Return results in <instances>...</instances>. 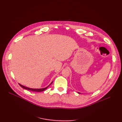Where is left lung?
I'll use <instances>...</instances> for the list:
<instances>
[{
  "label": "left lung",
  "mask_w": 122,
  "mask_h": 122,
  "mask_svg": "<svg viewBox=\"0 0 122 122\" xmlns=\"http://www.w3.org/2000/svg\"><path fill=\"white\" fill-rule=\"evenodd\" d=\"M79 93V94H80V93Z\"/></svg>",
  "instance_id": "left-lung-1"
}]
</instances>
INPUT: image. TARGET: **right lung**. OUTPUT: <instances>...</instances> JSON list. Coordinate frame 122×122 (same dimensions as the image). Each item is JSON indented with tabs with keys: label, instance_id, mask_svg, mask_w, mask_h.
Wrapping results in <instances>:
<instances>
[{
	"label": "right lung",
	"instance_id": "obj_1",
	"mask_svg": "<svg viewBox=\"0 0 122 122\" xmlns=\"http://www.w3.org/2000/svg\"><path fill=\"white\" fill-rule=\"evenodd\" d=\"M20 86L21 87H22V88H24V89L25 90H29V91H33V92H42V91H45L46 88L47 87H48L49 86H48L47 87H45V88H39V89H36V88H29V87H25L23 86H22V85H21L20 84H19Z\"/></svg>",
	"mask_w": 122,
	"mask_h": 122
}]
</instances>
